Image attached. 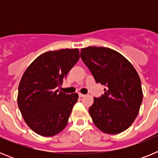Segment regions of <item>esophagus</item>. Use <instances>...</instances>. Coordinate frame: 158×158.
<instances>
[{
    "label": "esophagus",
    "mask_w": 158,
    "mask_h": 158,
    "mask_svg": "<svg viewBox=\"0 0 158 158\" xmlns=\"http://www.w3.org/2000/svg\"><path fill=\"white\" fill-rule=\"evenodd\" d=\"M79 96H80V97H85V94H82V93H79Z\"/></svg>",
    "instance_id": "1"
}]
</instances>
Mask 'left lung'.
Returning <instances> with one entry per match:
<instances>
[{
  "instance_id": "obj_1",
  "label": "left lung",
  "mask_w": 158,
  "mask_h": 158,
  "mask_svg": "<svg viewBox=\"0 0 158 158\" xmlns=\"http://www.w3.org/2000/svg\"><path fill=\"white\" fill-rule=\"evenodd\" d=\"M81 58L96 83L107 87L89 107L93 122L106 134L126 131L139 114L143 97L136 69L122 54L107 47L82 48Z\"/></svg>"
}]
</instances>
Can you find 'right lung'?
Instances as JSON below:
<instances>
[{"instance_id":"right-lung-1","label":"right lung","mask_w":158,"mask_h":158,"mask_svg":"<svg viewBox=\"0 0 158 158\" xmlns=\"http://www.w3.org/2000/svg\"><path fill=\"white\" fill-rule=\"evenodd\" d=\"M79 58L77 48L48 51L35 58L22 76L18 107L25 123L38 135L54 136L66 126L78 94H66L57 87Z\"/></svg>"}]
</instances>
